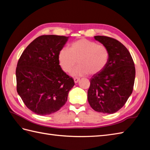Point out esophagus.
<instances>
[{
	"label": "esophagus",
	"instance_id": "obj_1",
	"mask_svg": "<svg viewBox=\"0 0 150 150\" xmlns=\"http://www.w3.org/2000/svg\"><path fill=\"white\" fill-rule=\"evenodd\" d=\"M73 80H74L75 83H77V82L79 81V80H80V79H79V78H74V79H73Z\"/></svg>",
	"mask_w": 150,
	"mask_h": 150
}]
</instances>
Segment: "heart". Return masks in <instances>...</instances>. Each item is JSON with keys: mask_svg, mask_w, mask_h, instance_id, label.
<instances>
[{"mask_svg": "<svg viewBox=\"0 0 150 150\" xmlns=\"http://www.w3.org/2000/svg\"><path fill=\"white\" fill-rule=\"evenodd\" d=\"M107 47L86 39L73 42L69 50L63 48L58 55L59 64L66 73H69L78 62L79 66L73 70L71 75L81 77L87 74L95 75L101 72L109 60Z\"/></svg>", "mask_w": 150, "mask_h": 150, "instance_id": "obj_1", "label": "heart"}]
</instances>
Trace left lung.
Segmentation results:
<instances>
[{"label": "left lung", "mask_w": 150, "mask_h": 150, "mask_svg": "<svg viewBox=\"0 0 150 150\" xmlns=\"http://www.w3.org/2000/svg\"><path fill=\"white\" fill-rule=\"evenodd\" d=\"M106 46L109 60L101 72L90 79L88 100L97 112L112 114L122 108L132 93L135 68L129 51L117 40L106 36H95Z\"/></svg>", "instance_id": "left-lung-1"}]
</instances>
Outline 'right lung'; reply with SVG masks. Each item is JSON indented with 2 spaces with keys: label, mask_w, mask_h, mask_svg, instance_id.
I'll list each match as a JSON object with an SVG mask.
<instances>
[{
  "label": "right lung",
  "mask_w": 150,
  "mask_h": 150,
  "mask_svg": "<svg viewBox=\"0 0 150 150\" xmlns=\"http://www.w3.org/2000/svg\"><path fill=\"white\" fill-rule=\"evenodd\" d=\"M69 37L42 35L24 50L16 68L17 93L26 107L39 115L59 110L75 85L59 65V53Z\"/></svg>",
  "instance_id": "add662e5"
}]
</instances>
